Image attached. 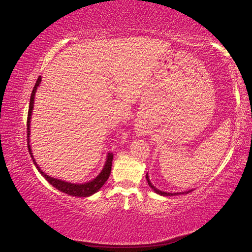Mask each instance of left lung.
Wrapping results in <instances>:
<instances>
[{"instance_id": "8db88e82", "label": "left lung", "mask_w": 252, "mask_h": 252, "mask_svg": "<svg viewBox=\"0 0 252 252\" xmlns=\"http://www.w3.org/2000/svg\"><path fill=\"white\" fill-rule=\"evenodd\" d=\"M145 178H147V181H148L149 187H150V188H152V189H153V191H154L155 193H158V194H159V195H163V196H175V195H179V194H186V193H189V192H191V191H188V192H181V193H167V192L159 191V189H156V188L153 186V184L151 183L150 179H149V176H148V173H147V176H145Z\"/></svg>"}]
</instances>
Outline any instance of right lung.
<instances>
[{
	"label": "right lung",
	"mask_w": 252,
	"mask_h": 252,
	"mask_svg": "<svg viewBox=\"0 0 252 252\" xmlns=\"http://www.w3.org/2000/svg\"><path fill=\"white\" fill-rule=\"evenodd\" d=\"M42 77L38 76V79L35 83L34 87H33V91L31 94L30 97V104H29V111H28V120H27V138H28V149H29V153L31 155V158L33 159V163L36 166L37 170L40 171L41 175L46 179V180L52 184L54 188H56L59 191L63 192L68 195H72V196H77V197H88L91 195L94 194L96 192H98L100 189L102 188L103 184L105 183V181L108 180L111 173V167H112V160H113V154L109 153L107 156V160H105V164L103 169L101 170V172L94 179V180L89 181L87 183H82V184H75V183H70V182H65L63 180H59V179L56 178H52L49 177L48 175H46L45 172H43L41 170L40 167L37 166L36 161L33 158L32 155V151H31V147H30V120H31V115H32V110H33V104H34V96H35V92L37 89V86L40 85Z\"/></svg>",
	"instance_id": "right-lung-1"
}]
</instances>
